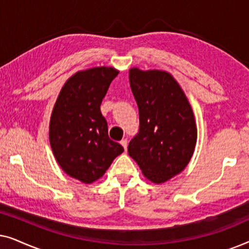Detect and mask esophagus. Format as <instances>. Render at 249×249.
<instances>
[{"mask_svg": "<svg viewBox=\"0 0 249 249\" xmlns=\"http://www.w3.org/2000/svg\"><path fill=\"white\" fill-rule=\"evenodd\" d=\"M120 144L124 146V151L125 149H127V146H128V142H127V139H122V141L120 142Z\"/></svg>", "mask_w": 249, "mask_h": 249, "instance_id": "34e87169", "label": "esophagus"}]
</instances>
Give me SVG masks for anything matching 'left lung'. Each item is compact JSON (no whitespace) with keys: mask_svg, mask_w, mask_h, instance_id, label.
<instances>
[{"mask_svg":"<svg viewBox=\"0 0 249 249\" xmlns=\"http://www.w3.org/2000/svg\"><path fill=\"white\" fill-rule=\"evenodd\" d=\"M131 91L139 112L138 134L128 153L146 178L168 181L192 159L197 139L193 110L181 87L165 71H129Z\"/></svg>","mask_w":249,"mask_h":249,"instance_id":"1","label":"left lung"}]
</instances>
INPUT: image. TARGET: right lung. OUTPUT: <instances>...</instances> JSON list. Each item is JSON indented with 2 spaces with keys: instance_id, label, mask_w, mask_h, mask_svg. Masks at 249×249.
Masks as SVG:
<instances>
[{
  "instance_id": "obj_1",
  "label": "right lung",
  "mask_w": 249,
  "mask_h": 249,
  "mask_svg": "<svg viewBox=\"0 0 249 249\" xmlns=\"http://www.w3.org/2000/svg\"><path fill=\"white\" fill-rule=\"evenodd\" d=\"M119 71L98 67L73 74L64 84L50 122V142L57 163L68 175L91 183L100 179L124 147L108 137L101 113L110 84Z\"/></svg>"
}]
</instances>
